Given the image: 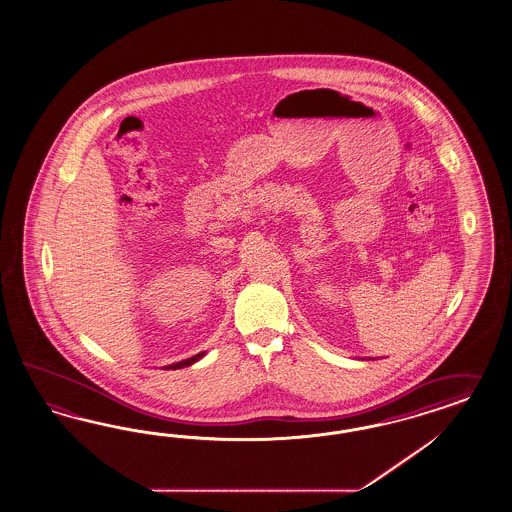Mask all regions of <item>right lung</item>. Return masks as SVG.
<instances>
[{"mask_svg": "<svg viewBox=\"0 0 512 512\" xmlns=\"http://www.w3.org/2000/svg\"><path fill=\"white\" fill-rule=\"evenodd\" d=\"M204 354H206V351L195 354V356H191V358H187V360H182V362H176V364H171V366H165V369H182V367L193 366V364L198 362Z\"/></svg>", "mask_w": 512, "mask_h": 512, "instance_id": "obj_1", "label": "right lung"}]
</instances>
